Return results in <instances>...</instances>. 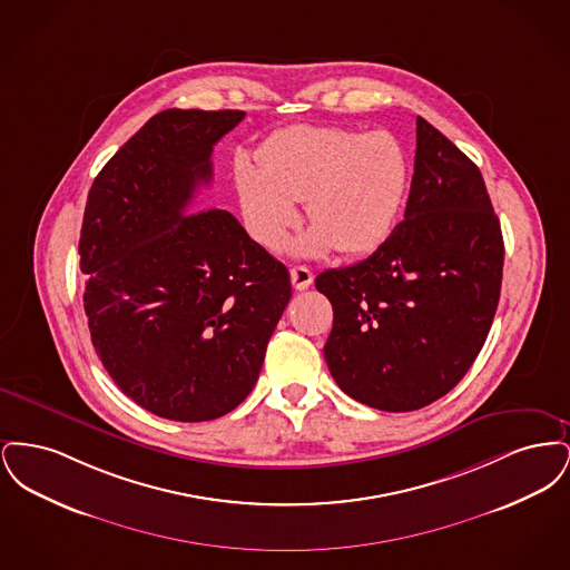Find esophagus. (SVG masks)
<instances>
[{"label": "esophagus", "instance_id": "obj_1", "mask_svg": "<svg viewBox=\"0 0 570 570\" xmlns=\"http://www.w3.org/2000/svg\"><path fill=\"white\" fill-rule=\"evenodd\" d=\"M291 279H293V286L297 291H307L312 286V282H314V273L309 272L307 267L298 265V267L291 269Z\"/></svg>", "mask_w": 570, "mask_h": 570}]
</instances>
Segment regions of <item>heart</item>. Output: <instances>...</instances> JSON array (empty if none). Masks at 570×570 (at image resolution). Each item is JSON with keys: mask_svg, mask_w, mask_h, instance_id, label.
<instances>
[{"mask_svg": "<svg viewBox=\"0 0 570 570\" xmlns=\"http://www.w3.org/2000/svg\"><path fill=\"white\" fill-rule=\"evenodd\" d=\"M407 158L389 132L333 126H293L258 151V166L235 163V188L247 233L267 249H279L297 226L305 200L314 224L295 249L321 256L333 247L363 256L384 244L402 214Z\"/></svg>", "mask_w": 570, "mask_h": 570, "instance_id": "b5f03b06", "label": "heart"}]
</instances>
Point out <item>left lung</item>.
<instances>
[{
    "label": "left lung",
    "instance_id": "obj_1",
    "mask_svg": "<svg viewBox=\"0 0 570 570\" xmlns=\"http://www.w3.org/2000/svg\"><path fill=\"white\" fill-rule=\"evenodd\" d=\"M504 265L500 219L479 166L416 117L404 219L365 261L328 269L325 361L337 386L386 412L430 406L481 353Z\"/></svg>",
    "mask_w": 570,
    "mask_h": 570
}]
</instances>
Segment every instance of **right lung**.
<instances>
[{"label":"right lung","instance_id":"obj_1","mask_svg":"<svg viewBox=\"0 0 570 570\" xmlns=\"http://www.w3.org/2000/svg\"><path fill=\"white\" fill-rule=\"evenodd\" d=\"M244 110L154 115L98 173L82 216L91 344L138 406L212 421L254 389L291 275L237 217L191 207Z\"/></svg>","mask_w":570,"mask_h":570}]
</instances>
